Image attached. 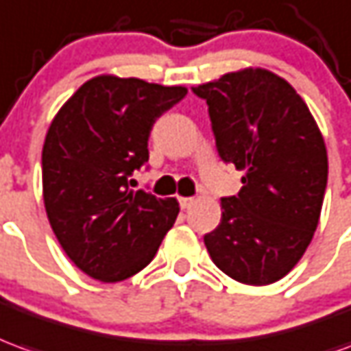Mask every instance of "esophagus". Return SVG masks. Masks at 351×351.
Wrapping results in <instances>:
<instances>
[{
	"label": "esophagus",
	"mask_w": 351,
	"mask_h": 351,
	"mask_svg": "<svg viewBox=\"0 0 351 351\" xmlns=\"http://www.w3.org/2000/svg\"><path fill=\"white\" fill-rule=\"evenodd\" d=\"M178 203H180V207H182V209H188V207L193 203V197H182V195H180V197H178Z\"/></svg>",
	"instance_id": "1"
}]
</instances>
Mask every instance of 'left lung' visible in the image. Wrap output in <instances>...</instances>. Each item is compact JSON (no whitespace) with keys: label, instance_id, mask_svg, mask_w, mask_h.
Wrapping results in <instances>:
<instances>
[{"label":"left lung","instance_id":"8db88e82","mask_svg":"<svg viewBox=\"0 0 351 351\" xmlns=\"http://www.w3.org/2000/svg\"><path fill=\"white\" fill-rule=\"evenodd\" d=\"M209 106L217 150L245 171L237 195L222 197V218L205 245L239 283L269 285L287 276L312 241L327 188V148L306 102L261 68L192 87Z\"/></svg>","mask_w":351,"mask_h":351}]
</instances>
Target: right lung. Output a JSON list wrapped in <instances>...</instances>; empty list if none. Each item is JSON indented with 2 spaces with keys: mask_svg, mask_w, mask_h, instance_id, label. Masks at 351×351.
<instances>
[{
  "mask_svg": "<svg viewBox=\"0 0 351 351\" xmlns=\"http://www.w3.org/2000/svg\"><path fill=\"white\" fill-rule=\"evenodd\" d=\"M186 93L99 75L73 93L49 127L41 154L45 210L60 247L90 278L116 283L138 274L175 224L178 201L133 192L131 175L150 158L156 119Z\"/></svg>",
  "mask_w": 351,
  "mask_h": 351,
  "instance_id": "right-lung-1",
  "label": "right lung"
}]
</instances>
